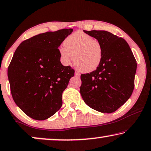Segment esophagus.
<instances>
[{
  "instance_id": "1",
  "label": "esophagus",
  "mask_w": 151,
  "mask_h": 151,
  "mask_svg": "<svg viewBox=\"0 0 151 151\" xmlns=\"http://www.w3.org/2000/svg\"><path fill=\"white\" fill-rule=\"evenodd\" d=\"M75 75H76V76H77V77H80V73H79V72L76 71V72H75Z\"/></svg>"
}]
</instances>
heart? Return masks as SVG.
Here are the masks:
<instances>
[{
    "mask_svg": "<svg viewBox=\"0 0 151 151\" xmlns=\"http://www.w3.org/2000/svg\"><path fill=\"white\" fill-rule=\"evenodd\" d=\"M63 45L59 48L62 62L68 65L73 58L74 66L80 71L89 73L95 71L102 62V43L82 30L67 37L63 41Z\"/></svg>",
    "mask_w": 151,
    "mask_h": 151,
    "instance_id": "b5f03b06",
    "label": "heart"
}]
</instances>
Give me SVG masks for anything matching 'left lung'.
<instances>
[{"mask_svg": "<svg viewBox=\"0 0 151 151\" xmlns=\"http://www.w3.org/2000/svg\"><path fill=\"white\" fill-rule=\"evenodd\" d=\"M102 43L104 57L96 70L82 74L80 92L90 108L103 113L118 110L134 88L137 63L128 43L106 30H84Z\"/></svg>", "mask_w": 151, "mask_h": 151, "instance_id": "left-lung-1", "label": "left lung"}]
</instances>
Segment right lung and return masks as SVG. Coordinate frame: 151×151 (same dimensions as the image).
Segmentation results:
<instances>
[{"label":"right lung","mask_w":151,"mask_h":151,"mask_svg":"<svg viewBox=\"0 0 151 151\" xmlns=\"http://www.w3.org/2000/svg\"><path fill=\"white\" fill-rule=\"evenodd\" d=\"M72 32L71 28H64L24 40L15 51L9 65L13 99L35 120L48 119L62 106V93L75 71L61 64L58 47Z\"/></svg>","instance_id":"right-lung-1"}]
</instances>
